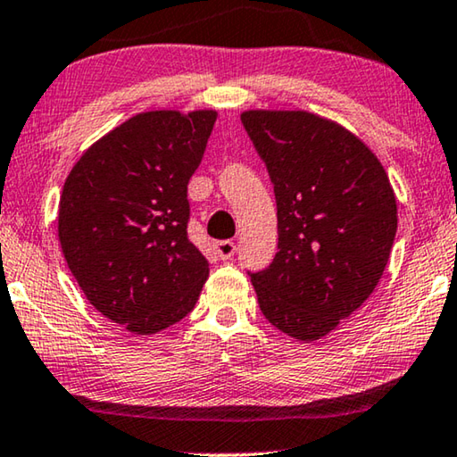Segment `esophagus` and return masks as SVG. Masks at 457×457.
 Segmentation results:
<instances>
[{"label": "esophagus", "instance_id": "1", "mask_svg": "<svg viewBox=\"0 0 457 457\" xmlns=\"http://www.w3.org/2000/svg\"><path fill=\"white\" fill-rule=\"evenodd\" d=\"M215 252L221 261H229V258L236 254V242H231V240L215 242Z\"/></svg>", "mask_w": 457, "mask_h": 457}]
</instances>
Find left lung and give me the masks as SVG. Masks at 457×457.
Here are the masks:
<instances>
[{
  "label": "left lung",
  "instance_id": "obj_1",
  "mask_svg": "<svg viewBox=\"0 0 457 457\" xmlns=\"http://www.w3.org/2000/svg\"><path fill=\"white\" fill-rule=\"evenodd\" d=\"M242 125L267 166L278 252L250 272L264 318L318 340L365 303L398 228L396 196L379 160L337 122L303 111H248Z\"/></svg>",
  "mask_w": 457,
  "mask_h": 457
}]
</instances>
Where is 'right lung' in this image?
<instances>
[{
  "mask_svg": "<svg viewBox=\"0 0 457 457\" xmlns=\"http://www.w3.org/2000/svg\"><path fill=\"white\" fill-rule=\"evenodd\" d=\"M217 114L154 111L81 155L59 203L67 267L102 316L137 335L180 322L209 277L188 240V180Z\"/></svg>",
  "mask_w": 457,
  "mask_h": 457,
  "instance_id": "obj_1",
  "label": "right lung"
}]
</instances>
